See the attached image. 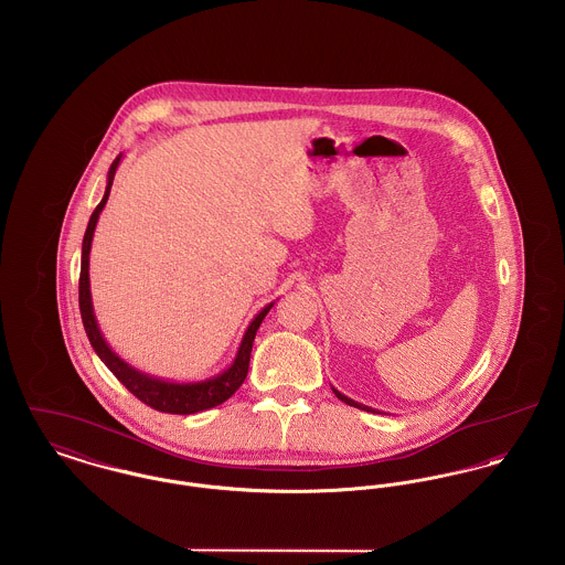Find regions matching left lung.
Masks as SVG:
<instances>
[{"mask_svg": "<svg viewBox=\"0 0 565 565\" xmlns=\"http://www.w3.org/2000/svg\"><path fill=\"white\" fill-rule=\"evenodd\" d=\"M332 393H334V397L341 398L343 403H348V405H352V407H359V409H365V412H375L373 407H366L363 403H359V401H354V398L345 397V395H341L337 388H332Z\"/></svg>", "mask_w": 565, "mask_h": 565, "instance_id": "obj_1", "label": "left lung"}]
</instances>
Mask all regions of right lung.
<instances>
[{
	"mask_svg": "<svg viewBox=\"0 0 565 565\" xmlns=\"http://www.w3.org/2000/svg\"><path fill=\"white\" fill-rule=\"evenodd\" d=\"M121 153L115 158V162L108 168V179H106V190L102 196L100 204L96 206V211L89 217L87 231L83 236V254H81V279H78V307H81V318H83V327L89 337L92 348L96 350V354L100 356L102 363L113 371V375L132 393L134 397L140 398L142 403L151 405L158 412H167V414H196L202 409H211L220 403H224L226 398L233 397L238 391V386L245 382L247 377V369H249V356H252V345L256 339V332L260 329L266 313L270 311V307L275 302H268L263 307L256 318L249 322L247 331L241 339V345L236 350L233 365L224 369L222 373L200 380V382H170L162 380L156 375H149L145 371H138L136 366L126 363L119 354L113 352V348L106 343L104 334H102L96 313H94V302H92V290H89V252H92V241L96 233V224L100 217L102 209L110 194V185L115 179L117 167L121 162Z\"/></svg>",
	"mask_w": 565,
	"mask_h": 565,
	"instance_id": "right-lung-1",
	"label": "right lung"
}]
</instances>
